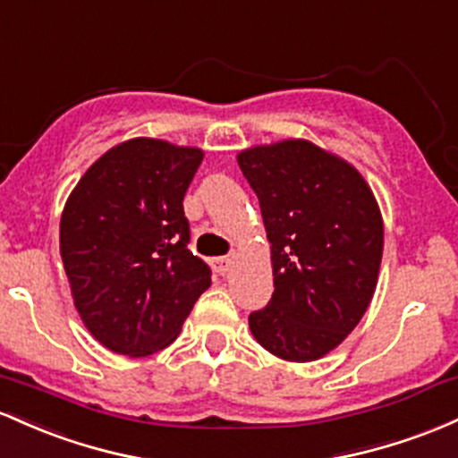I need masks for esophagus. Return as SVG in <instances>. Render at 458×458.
<instances>
[{
    "instance_id": "1",
    "label": "esophagus",
    "mask_w": 458,
    "mask_h": 458,
    "mask_svg": "<svg viewBox=\"0 0 458 458\" xmlns=\"http://www.w3.org/2000/svg\"><path fill=\"white\" fill-rule=\"evenodd\" d=\"M212 264L218 275H227V272L233 268V259H231V257H214Z\"/></svg>"
}]
</instances>
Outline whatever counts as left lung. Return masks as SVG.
<instances>
[{
	"label": "left lung",
	"mask_w": 458,
	"mask_h": 458,
	"mask_svg": "<svg viewBox=\"0 0 458 458\" xmlns=\"http://www.w3.org/2000/svg\"><path fill=\"white\" fill-rule=\"evenodd\" d=\"M259 199L275 292L250 333L285 361H316L366 313L383 257V216L361 173L335 153L290 138L238 153Z\"/></svg>",
	"instance_id": "left-lung-1"
}]
</instances>
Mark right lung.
Wrapping results in <instances>:
<instances>
[{
	"label": "right lung",
	"instance_id": "right-lung-1",
	"mask_svg": "<svg viewBox=\"0 0 458 458\" xmlns=\"http://www.w3.org/2000/svg\"><path fill=\"white\" fill-rule=\"evenodd\" d=\"M203 151L131 138L66 199L60 255L81 322L107 351L147 357L177 340L212 270L188 249L183 197Z\"/></svg>",
	"mask_w": 458,
	"mask_h": 458
}]
</instances>
